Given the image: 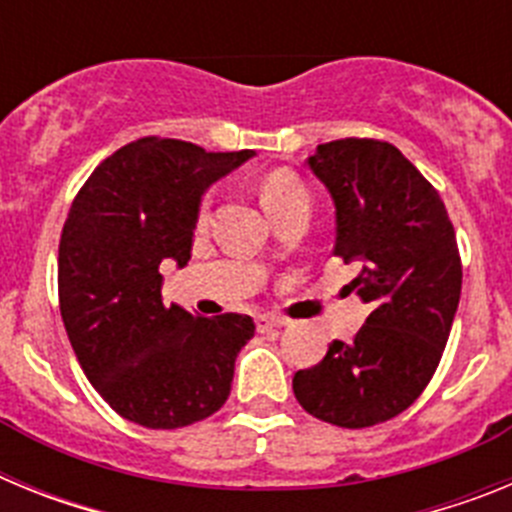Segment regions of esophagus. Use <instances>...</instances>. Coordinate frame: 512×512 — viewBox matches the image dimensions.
<instances>
[{"instance_id":"34e87169","label":"esophagus","mask_w":512,"mask_h":512,"mask_svg":"<svg viewBox=\"0 0 512 512\" xmlns=\"http://www.w3.org/2000/svg\"><path fill=\"white\" fill-rule=\"evenodd\" d=\"M282 325H287V323H284L282 318H274V315H259V318H256V328H259L261 333H266V330H274V328H282Z\"/></svg>"}]
</instances>
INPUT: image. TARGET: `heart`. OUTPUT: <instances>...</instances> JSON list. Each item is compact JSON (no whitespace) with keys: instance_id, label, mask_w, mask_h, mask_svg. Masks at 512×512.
Segmentation results:
<instances>
[{"instance_id":"heart-1","label":"heart","mask_w":512,"mask_h":512,"mask_svg":"<svg viewBox=\"0 0 512 512\" xmlns=\"http://www.w3.org/2000/svg\"><path fill=\"white\" fill-rule=\"evenodd\" d=\"M307 197L310 194H307L305 184L295 174H289V171H271L264 182H261V205H264V210L269 215H277L279 210L289 207L292 202L307 200ZM205 212L207 205L202 207V215Z\"/></svg>"}]
</instances>
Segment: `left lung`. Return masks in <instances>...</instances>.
<instances>
[{"mask_svg":"<svg viewBox=\"0 0 512 512\" xmlns=\"http://www.w3.org/2000/svg\"><path fill=\"white\" fill-rule=\"evenodd\" d=\"M336 207V246L359 261L351 282L372 307L354 341L292 379L297 402L341 428L408 410L431 382L461 295L454 225L436 189L392 143L330 140L307 158Z\"/></svg>","mask_w":512,"mask_h":512,"instance_id":"obj_1","label":"left lung"}]
</instances>
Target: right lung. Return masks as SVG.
Wrapping results in <instances>:
<instances>
[{
    "label": "right lung",
    "mask_w": 512,
    "mask_h": 512,
    "mask_svg": "<svg viewBox=\"0 0 512 512\" xmlns=\"http://www.w3.org/2000/svg\"><path fill=\"white\" fill-rule=\"evenodd\" d=\"M253 156L140 138L76 194L58 246L61 318L87 379L125 420L169 431L228 400L235 356L256 325L238 312L194 318L166 307L158 266H187L202 194Z\"/></svg>",
    "instance_id": "right-lung-1"
}]
</instances>
